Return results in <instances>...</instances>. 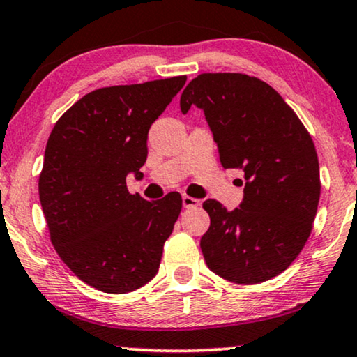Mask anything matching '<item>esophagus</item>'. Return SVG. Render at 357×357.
Instances as JSON below:
<instances>
[{
	"label": "esophagus",
	"instance_id": "esophagus-1",
	"mask_svg": "<svg viewBox=\"0 0 357 357\" xmlns=\"http://www.w3.org/2000/svg\"><path fill=\"white\" fill-rule=\"evenodd\" d=\"M182 203H183V208H197V206H199V199L193 198V197H188V195H183Z\"/></svg>",
	"mask_w": 357,
	"mask_h": 357
}]
</instances>
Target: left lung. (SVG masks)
Returning a JSON list of instances; mask_svg holds the SVG:
<instances>
[{
	"mask_svg": "<svg viewBox=\"0 0 357 357\" xmlns=\"http://www.w3.org/2000/svg\"><path fill=\"white\" fill-rule=\"evenodd\" d=\"M204 112L224 169H243L241 208H203L209 270L236 284H258L286 270L309 238L320 199L319 158L309 131L265 81L242 73H203L185 87L180 109Z\"/></svg>",
	"mask_w": 357,
	"mask_h": 357,
	"instance_id": "left-lung-1",
	"label": "left lung"
}]
</instances>
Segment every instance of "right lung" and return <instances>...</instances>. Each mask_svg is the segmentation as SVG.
Masks as SVG:
<instances>
[{
    "instance_id": "add662e5",
    "label": "right lung",
    "mask_w": 357,
    "mask_h": 357,
    "mask_svg": "<svg viewBox=\"0 0 357 357\" xmlns=\"http://www.w3.org/2000/svg\"><path fill=\"white\" fill-rule=\"evenodd\" d=\"M187 76L96 89L71 105L48 136L38 197L63 263L102 292L125 294L155 276L182 197L148 202L126 175L148 158V131Z\"/></svg>"
}]
</instances>
